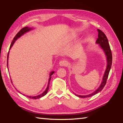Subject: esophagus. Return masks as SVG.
I'll use <instances>...</instances> for the list:
<instances>
[{"label": "esophagus", "instance_id": "esophagus-1", "mask_svg": "<svg viewBox=\"0 0 123 123\" xmlns=\"http://www.w3.org/2000/svg\"><path fill=\"white\" fill-rule=\"evenodd\" d=\"M68 65V62H67L66 61H62L59 62V65L61 67H66Z\"/></svg>", "mask_w": 123, "mask_h": 123}]
</instances>
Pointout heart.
I'll return each mask as SVG.
<instances>
[{"instance_id":"heart-1","label":"heart","mask_w":123,"mask_h":123,"mask_svg":"<svg viewBox=\"0 0 123 123\" xmlns=\"http://www.w3.org/2000/svg\"><path fill=\"white\" fill-rule=\"evenodd\" d=\"M76 35L75 34H72L71 35H70L68 36L67 38H66V41L67 42H69V41H71L73 39H75L76 37Z\"/></svg>"}]
</instances>
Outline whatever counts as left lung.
<instances>
[{
    "mask_svg": "<svg viewBox=\"0 0 123 123\" xmlns=\"http://www.w3.org/2000/svg\"><path fill=\"white\" fill-rule=\"evenodd\" d=\"M98 38L96 39V43L98 44L99 47L103 50L104 53L105 54L107 59V66L106 69L104 73V76L102 79V83L100 84L99 87L96 89V90L92 92V93L89 94L87 95H79L75 94V95L77 96H79L80 98H89L94 95L98 93L100 91H101L103 89L105 86L106 84L107 78L108 77L109 73L110 72V70L111 67V65H112V53H111V51L110 49V47L109 44L108 40L106 35L104 34L100 30L98 29Z\"/></svg>",
    "mask_w": 123,
    "mask_h": 123,
    "instance_id": "1",
    "label": "left lung"
}]
</instances>
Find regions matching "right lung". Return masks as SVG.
<instances>
[{"label":"right lung","instance_id":"1","mask_svg":"<svg viewBox=\"0 0 123 123\" xmlns=\"http://www.w3.org/2000/svg\"><path fill=\"white\" fill-rule=\"evenodd\" d=\"M33 28H29L28 27H24L23 28V29H21L19 31V32H18L17 34L16 35V36L14 37L13 39V41L12 42V43H11V46H10V50L11 49V48L12 47L13 44L14 43L16 42V40L18 39L19 38V37H20L23 35L24 34H25V33H27L28 32H29L30 31L32 30H33ZM9 52H8V56H7V67H8V69L9 70V68H8V59H9ZM54 73V71H52L50 72V75H49V81H48V86H47V87L46 88V89L45 90V91H44V92H43L42 94H40L38 95H37V96H28L27 95V96L28 98H31V99H38V98H40L43 97V96L45 95L47 93V92L48 91V90H49V84H50V80H51V75H52L53 73ZM11 82H12V80H11ZM18 92L22 94L20 92H19V91H18ZM25 94H24V95Z\"/></svg>","mask_w":123,"mask_h":123}]
</instances>
